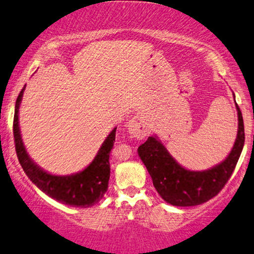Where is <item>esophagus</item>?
Segmentation results:
<instances>
[{
  "instance_id": "esophagus-1",
  "label": "esophagus",
  "mask_w": 254,
  "mask_h": 254,
  "mask_svg": "<svg viewBox=\"0 0 254 254\" xmlns=\"http://www.w3.org/2000/svg\"><path fill=\"white\" fill-rule=\"evenodd\" d=\"M127 130H129L130 135L136 137V138L142 139L149 132V127H148L147 119L142 113H137L127 124Z\"/></svg>"
}]
</instances>
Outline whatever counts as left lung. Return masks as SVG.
I'll use <instances>...</instances> for the list:
<instances>
[{"instance_id": "8db88e82", "label": "left lung", "mask_w": 254, "mask_h": 254, "mask_svg": "<svg viewBox=\"0 0 254 254\" xmlns=\"http://www.w3.org/2000/svg\"><path fill=\"white\" fill-rule=\"evenodd\" d=\"M238 110V135L224 161L206 171H189L180 166L156 136L138 147V155L149 172L157 193L176 206H193L208 202L223 189L234 172L245 143L244 119Z\"/></svg>"}]
</instances>
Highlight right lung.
Masks as SVG:
<instances>
[{
    "label": "right lung",
    "mask_w": 254,
    "mask_h": 254,
    "mask_svg": "<svg viewBox=\"0 0 254 254\" xmlns=\"http://www.w3.org/2000/svg\"><path fill=\"white\" fill-rule=\"evenodd\" d=\"M24 90L25 87L21 89L16 99L13 123L16 155L22 170L30 178L31 182L37 185L38 189L58 202L66 204V205L80 206V208H88L97 204L104 197L105 192L109 188L111 172L109 160L111 149L113 148V143L116 141L117 127H115L106 137L97 156L90 162L88 167L71 176H54L42 170L36 162H33L25 149L19 127V107L21 104Z\"/></svg>",
    "instance_id": "right-lung-1"
}]
</instances>
